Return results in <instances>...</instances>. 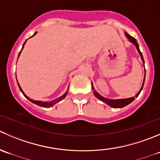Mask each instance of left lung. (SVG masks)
<instances>
[{"instance_id": "8db88e82", "label": "left lung", "mask_w": 160, "mask_h": 160, "mask_svg": "<svg viewBox=\"0 0 160 160\" xmlns=\"http://www.w3.org/2000/svg\"><path fill=\"white\" fill-rule=\"evenodd\" d=\"M125 35H126V37H128V39H129V41H131V42L133 44H134V45H135V47H136V48H137L138 52V53L140 54V56H141V58H142V62H143V63L145 64L143 56H142V52H141L140 49H139V45H138V44L137 41H136V39L134 38L133 37H131V35H129L128 32H125ZM145 77H144L143 83H142V88H141L140 91H138V94L135 95L136 97H138V96L139 95L140 92L142 91V88H143L144 83H145ZM91 84H92V90H93V91H94V94L95 95V97L98 98V99H100L101 101L104 102L105 103H106L107 105H108L109 106L112 107V108H123V107L126 106V105H129L130 103H131V102H132L134 100V98H135V97H131V98H123V99H108V98H105L102 97V95H100V94H99L97 92V91H94V87H93V83H91Z\"/></svg>"}]
</instances>
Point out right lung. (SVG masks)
Wrapping results in <instances>:
<instances>
[{
	"label": "right lung",
	"instance_id": "right-lung-1",
	"mask_svg": "<svg viewBox=\"0 0 160 160\" xmlns=\"http://www.w3.org/2000/svg\"><path fill=\"white\" fill-rule=\"evenodd\" d=\"M36 33H37V32H36L35 33H34L33 35L32 36V37H33V36L35 35ZM26 41H25V43H24V44H23V45H22V49H23V48H24V45H25V44H26ZM22 50H21V52H22ZM21 52H19V54H18V57H19V55H20V53H21ZM17 82H18V81H17ZM18 88H19L20 91H21V92L22 93V94H23V95H24L25 97L26 98H27V99H29V100L31 102H32V103L36 104V105H40V106L44 107V108H48V107H52V106H53V105H55V104H56L57 102H60V101H61V100H62L63 98H66V96L67 95V93H68V91H66V93H65L64 94H63L62 96H61V97L58 98H57V99H55V100L52 101V102H41V101H35V100H32V99H30V98H29V97H27V96H26V94H25V93L23 92V91H22V90L21 87H20V85L18 84ZM68 90H69V88H68Z\"/></svg>",
	"mask_w": 160,
	"mask_h": 160
}]
</instances>
